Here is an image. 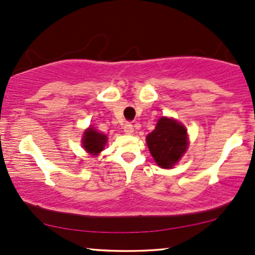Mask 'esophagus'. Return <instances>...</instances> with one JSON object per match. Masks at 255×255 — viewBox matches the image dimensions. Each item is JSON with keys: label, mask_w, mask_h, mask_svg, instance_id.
<instances>
[{"label": "esophagus", "mask_w": 255, "mask_h": 255, "mask_svg": "<svg viewBox=\"0 0 255 255\" xmlns=\"http://www.w3.org/2000/svg\"><path fill=\"white\" fill-rule=\"evenodd\" d=\"M124 130H125L126 134H128V135H131V134H133V131H134V128L130 124H126L124 126Z\"/></svg>", "instance_id": "34e87169"}]
</instances>
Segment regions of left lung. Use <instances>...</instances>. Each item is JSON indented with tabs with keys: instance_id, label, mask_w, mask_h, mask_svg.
Masks as SVG:
<instances>
[{
	"instance_id": "obj_1",
	"label": "left lung",
	"mask_w": 255,
	"mask_h": 255,
	"mask_svg": "<svg viewBox=\"0 0 255 255\" xmlns=\"http://www.w3.org/2000/svg\"><path fill=\"white\" fill-rule=\"evenodd\" d=\"M146 142L159 166L172 168L188 149V131L180 122L162 116L155 129L146 136Z\"/></svg>"
}]
</instances>
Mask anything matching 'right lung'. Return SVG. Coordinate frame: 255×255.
Returning a JSON list of instances; mask_svg holds the SVG:
<instances>
[{"mask_svg":"<svg viewBox=\"0 0 255 255\" xmlns=\"http://www.w3.org/2000/svg\"><path fill=\"white\" fill-rule=\"evenodd\" d=\"M107 140H108V137L106 134L100 133L94 127H89L82 137L83 148L90 155H98V153L103 151Z\"/></svg>","mask_w":255,"mask_h":255,"instance_id":"1","label":"right lung"}]
</instances>
